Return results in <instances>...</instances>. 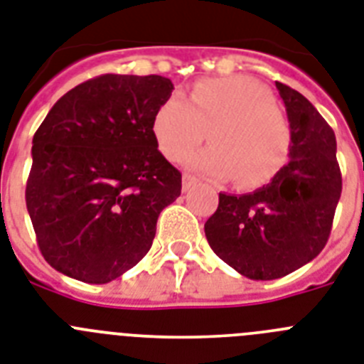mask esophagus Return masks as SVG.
Returning <instances> with one entry per match:
<instances>
[{
  "label": "esophagus",
  "instance_id": "1",
  "mask_svg": "<svg viewBox=\"0 0 364 364\" xmlns=\"http://www.w3.org/2000/svg\"><path fill=\"white\" fill-rule=\"evenodd\" d=\"M194 185H196V179L192 176H188V173H185V176H183V192L191 191Z\"/></svg>",
  "mask_w": 364,
  "mask_h": 364
}]
</instances>
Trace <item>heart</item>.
Wrapping results in <instances>:
<instances>
[{
  "label": "heart",
  "instance_id": "heart-1",
  "mask_svg": "<svg viewBox=\"0 0 364 364\" xmlns=\"http://www.w3.org/2000/svg\"><path fill=\"white\" fill-rule=\"evenodd\" d=\"M210 146L186 154L205 138ZM154 136L170 161L210 179H231L244 187L268 181L287 161L291 125L279 107L270 102L262 85L246 75L200 81L187 100L170 96L154 116Z\"/></svg>",
  "mask_w": 364,
  "mask_h": 364
}]
</instances>
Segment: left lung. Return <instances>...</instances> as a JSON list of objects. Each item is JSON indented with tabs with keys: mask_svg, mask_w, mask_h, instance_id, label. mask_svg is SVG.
Listing matches in <instances>:
<instances>
[{
	"mask_svg": "<svg viewBox=\"0 0 364 364\" xmlns=\"http://www.w3.org/2000/svg\"><path fill=\"white\" fill-rule=\"evenodd\" d=\"M276 88L291 125L289 163L257 191L220 192L218 209L205 222L213 252L257 281L287 276L322 252L343 191L328 122L298 90Z\"/></svg>",
	"mask_w": 364,
	"mask_h": 364,
	"instance_id": "left-lung-1",
	"label": "left lung"
}]
</instances>
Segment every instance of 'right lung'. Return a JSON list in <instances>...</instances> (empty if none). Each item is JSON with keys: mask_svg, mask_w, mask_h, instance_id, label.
Segmentation results:
<instances>
[{"mask_svg": "<svg viewBox=\"0 0 364 364\" xmlns=\"http://www.w3.org/2000/svg\"><path fill=\"white\" fill-rule=\"evenodd\" d=\"M172 90L161 75L105 73L64 94L36 129L26 203L57 272L103 285L149 252L161 210L181 194L151 129Z\"/></svg>", "mask_w": 364, "mask_h": 364, "instance_id": "add662e5", "label": "right lung"}]
</instances>
